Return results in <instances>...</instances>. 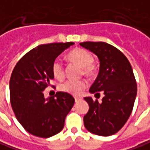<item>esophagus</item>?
Returning <instances> with one entry per match:
<instances>
[{"instance_id":"1","label":"esophagus","mask_w":150,"mask_h":150,"mask_svg":"<svg viewBox=\"0 0 150 150\" xmlns=\"http://www.w3.org/2000/svg\"><path fill=\"white\" fill-rule=\"evenodd\" d=\"M80 100V97H75V102H77V101H79Z\"/></svg>"}]
</instances>
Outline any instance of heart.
<instances>
[{"mask_svg":"<svg viewBox=\"0 0 150 150\" xmlns=\"http://www.w3.org/2000/svg\"><path fill=\"white\" fill-rule=\"evenodd\" d=\"M68 58L72 62H75L83 68V72L86 75H92L96 73V65L93 62V55L89 50L82 48H75L68 54ZM52 73L55 78L62 79L65 75L64 65L59 59H54L51 66ZM88 83L86 80H72L69 79L59 85V91L71 94L74 96L80 95L87 87Z\"/></svg>","mask_w":150,"mask_h":150,"instance_id":"heart-1","label":"heart"}]
</instances>
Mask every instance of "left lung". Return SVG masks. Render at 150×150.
<instances>
[{
  "label": "left lung",
  "instance_id": "left-lung-1",
  "mask_svg": "<svg viewBox=\"0 0 150 150\" xmlns=\"http://www.w3.org/2000/svg\"><path fill=\"white\" fill-rule=\"evenodd\" d=\"M80 45L100 60V71L90 92L104 93L101 102L85 98L90 106L84 116L85 127L92 134L110 136L125 125L133 110L137 85L131 65L120 50L108 43L88 41Z\"/></svg>",
  "mask_w": 150,
  "mask_h": 150
}]
</instances>
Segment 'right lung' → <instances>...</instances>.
Instances as JSON below:
<instances>
[{
    "label": "right lung",
    "mask_w": 150,
    "mask_h": 150,
    "mask_svg": "<svg viewBox=\"0 0 150 150\" xmlns=\"http://www.w3.org/2000/svg\"><path fill=\"white\" fill-rule=\"evenodd\" d=\"M74 42L38 45L17 62L10 80V98L15 115L30 134L49 138L64 128L74 105V97L65 92L45 99V89L54 79L51 70L56 57Z\"/></svg>",
    "instance_id": "add662e5"
}]
</instances>
